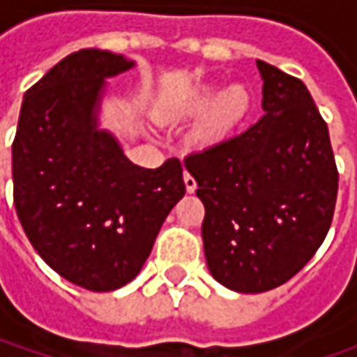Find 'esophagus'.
I'll list each match as a JSON object with an SVG mask.
<instances>
[{"label":"esophagus","mask_w":357,"mask_h":357,"mask_svg":"<svg viewBox=\"0 0 357 357\" xmlns=\"http://www.w3.org/2000/svg\"><path fill=\"white\" fill-rule=\"evenodd\" d=\"M185 186L188 192H195V190H197V178H195L188 171H185Z\"/></svg>","instance_id":"esophagus-1"}]
</instances>
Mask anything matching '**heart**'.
I'll use <instances>...</instances> for the list:
<instances>
[{"mask_svg":"<svg viewBox=\"0 0 357 357\" xmlns=\"http://www.w3.org/2000/svg\"><path fill=\"white\" fill-rule=\"evenodd\" d=\"M208 101V97H200L199 105H204ZM248 109V93L242 87H230L227 89L208 109L206 117H204V130L211 137H218L222 132L230 130L240 119L244 117Z\"/></svg>","mask_w":357,"mask_h":357,"instance_id":"obj_1","label":"heart"}]
</instances>
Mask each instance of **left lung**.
<instances>
[{"label":"left lung","instance_id":"1","mask_svg":"<svg viewBox=\"0 0 357 357\" xmlns=\"http://www.w3.org/2000/svg\"><path fill=\"white\" fill-rule=\"evenodd\" d=\"M264 117L185 157L204 204L208 270L230 290L266 292L322 246L337 199L328 125L298 77L256 61Z\"/></svg>","mask_w":357,"mask_h":357}]
</instances>
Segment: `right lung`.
<instances>
[{"label":"right lung","mask_w":357,"mask_h":357,"mask_svg":"<svg viewBox=\"0 0 357 357\" xmlns=\"http://www.w3.org/2000/svg\"><path fill=\"white\" fill-rule=\"evenodd\" d=\"M130 67L99 49L67 55L27 89L11 146L13 204L27 238L57 274L93 292L141 272L186 192L178 158L137 167L95 129L105 77Z\"/></svg>","instance_id":"right-lung-1"}]
</instances>
